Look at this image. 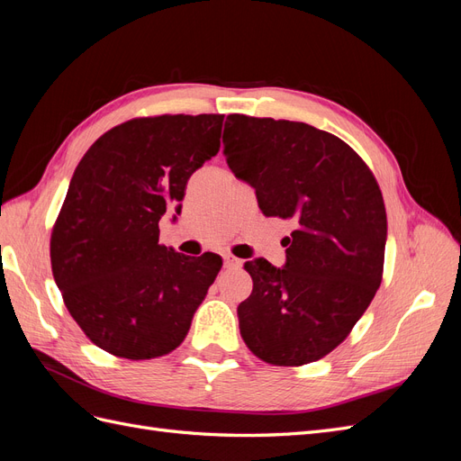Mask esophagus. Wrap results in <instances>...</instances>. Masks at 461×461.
<instances>
[{"label":"esophagus","instance_id":"1","mask_svg":"<svg viewBox=\"0 0 461 461\" xmlns=\"http://www.w3.org/2000/svg\"><path fill=\"white\" fill-rule=\"evenodd\" d=\"M242 261L239 259V258H234V256H230V254H227L225 256V267H239Z\"/></svg>","mask_w":461,"mask_h":461}]
</instances>
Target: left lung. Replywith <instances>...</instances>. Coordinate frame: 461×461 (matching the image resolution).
Returning <instances> with one entry per match:
<instances>
[{
  "instance_id": "8db88e82",
  "label": "left lung",
  "mask_w": 461,
  "mask_h": 461,
  "mask_svg": "<svg viewBox=\"0 0 461 461\" xmlns=\"http://www.w3.org/2000/svg\"><path fill=\"white\" fill-rule=\"evenodd\" d=\"M222 146L261 212L296 225L283 267L244 263L254 290L236 310L242 339L267 364H312L350 334L381 286V188L350 146L305 122L229 115Z\"/></svg>"
}]
</instances>
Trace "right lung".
Masks as SVG:
<instances>
[{"label":"right lung","mask_w":461,"mask_h":461,"mask_svg":"<svg viewBox=\"0 0 461 461\" xmlns=\"http://www.w3.org/2000/svg\"><path fill=\"white\" fill-rule=\"evenodd\" d=\"M222 119L127 121L75 169L51 232V271L68 313L102 350L159 357L188 334L222 261L161 246L159 219L171 207L180 213L188 178L217 156Z\"/></svg>","instance_id":"1"}]
</instances>
